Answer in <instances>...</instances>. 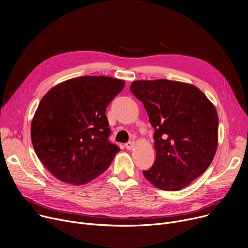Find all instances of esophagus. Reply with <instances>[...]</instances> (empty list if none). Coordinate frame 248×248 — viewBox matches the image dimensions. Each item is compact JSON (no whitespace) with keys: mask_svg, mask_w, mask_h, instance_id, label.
Masks as SVG:
<instances>
[{"mask_svg":"<svg viewBox=\"0 0 248 248\" xmlns=\"http://www.w3.org/2000/svg\"><path fill=\"white\" fill-rule=\"evenodd\" d=\"M134 146H135V141H134V139H131L128 143L125 144V147H126V149H128V150H132L133 148H134Z\"/></svg>","mask_w":248,"mask_h":248,"instance_id":"obj_1","label":"esophagus"}]
</instances>
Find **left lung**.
<instances>
[{
    "mask_svg": "<svg viewBox=\"0 0 248 248\" xmlns=\"http://www.w3.org/2000/svg\"><path fill=\"white\" fill-rule=\"evenodd\" d=\"M155 129L156 160L145 178L164 190H180L211 165L217 148L218 117L214 104L195 85L167 79L134 81Z\"/></svg>",
    "mask_w": 248,
    "mask_h": 248,
    "instance_id": "left-lung-1",
    "label": "left lung"
}]
</instances>
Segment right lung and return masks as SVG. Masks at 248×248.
<instances>
[{"instance_id":"right-lung-1","label":"right lung","mask_w":248,"mask_h":248,"mask_svg":"<svg viewBox=\"0 0 248 248\" xmlns=\"http://www.w3.org/2000/svg\"><path fill=\"white\" fill-rule=\"evenodd\" d=\"M125 86L108 76H81L52 87L31 121L36 156L59 180L85 185L108 169L120 151L108 137L105 111Z\"/></svg>"}]
</instances>
